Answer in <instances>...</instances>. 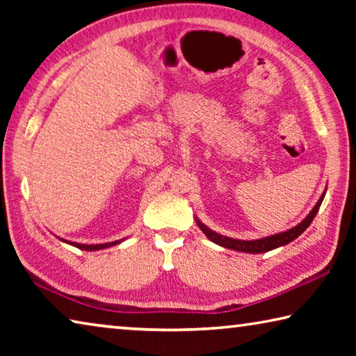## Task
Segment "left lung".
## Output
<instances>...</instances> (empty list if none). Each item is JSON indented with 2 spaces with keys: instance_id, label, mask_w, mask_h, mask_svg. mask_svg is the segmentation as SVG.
<instances>
[{
  "instance_id": "8db88e82",
  "label": "left lung",
  "mask_w": 356,
  "mask_h": 356,
  "mask_svg": "<svg viewBox=\"0 0 356 356\" xmlns=\"http://www.w3.org/2000/svg\"><path fill=\"white\" fill-rule=\"evenodd\" d=\"M327 191V190H325ZM325 197V193L321 196V200L317 201V204L314 206V209L311 210V213L306 216V218L297 225L292 229H289L286 232H281V234H275L272 237H265V238H259V240H236V238H229L225 236H220V234L213 232L212 229H209L207 226H204L201 221H197V226L201 227V231L206 234V236L212 240L213 243L220 245V246H225V248L229 250H234V251H243V252H252V254H256V252H267V251H272L275 248H278V246L282 245H287L289 242H292V240L297 238L300 234H303L308 226L314 220V216L317 215L318 209H321V204Z\"/></svg>"
}]
</instances>
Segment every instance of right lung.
<instances>
[{
	"label": "right lung",
	"mask_w": 356,
	"mask_h": 356,
	"mask_svg": "<svg viewBox=\"0 0 356 356\" xmlns=\"http://www.w3.org/2000/svg\"><path fill=\"white\" fill-rule=\"evenodd\" d=\"M70 245L76 246V248H80L83 251H95V250H104V248H108V246H113V245H118L120 243V240H118V242H111V243H100V245H81V243H75V242H69Z\"/></svg>",
	"instance_id": "obj_1"
}]
</instances>
